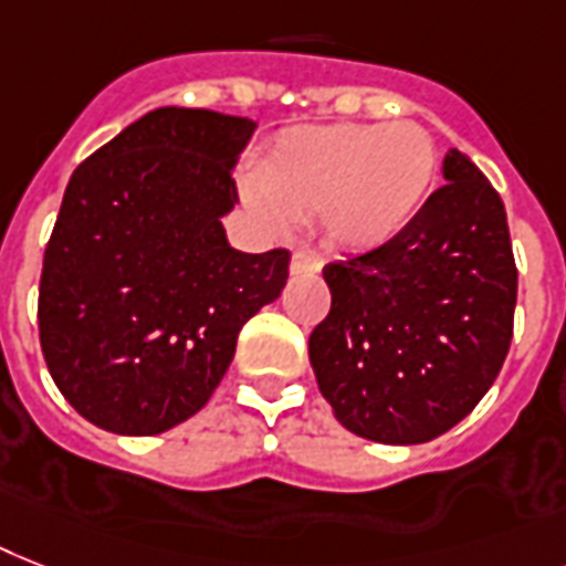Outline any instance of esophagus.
Listing matches in <instances>:
<instances>
[{
    "label": "esophagus",
    "mask_w": 566,
    "mask_h": 566,
    "mask_svg": "<svg viewBox=\"0 0 566 566\" xmlns=\"http://www.w3.org/2000/svg\"><path fill=\"white\" fill-rule=\"evenodd\" d=\"M323 270V255L311 247H298L291 259V273L293 275H314Z\"/></svg>",
    "instance_id": "34e87169"
}]
</instances>
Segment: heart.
Here are the masks:
<instances>
[{"mask_svg": "<svg viewBox=\"0 0 566 566\" xmlns=\"http://www.w3.org/2000/svg\"><path fill=\"white\" fill-rule=\"evenodd\" d=\"M439 174L433 136L412 122L298 127L255 171L252 206L270 227L323 220L339 250H378L410 227Z\"/></svg>", "mask_w": 566, "mask_h": 566, "instance_id": "obj_1", "label": "heart"}]
</instances>
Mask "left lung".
Returning a JSON list of instances; mask_svg holds the SVG:
<instances>
[{
	"label": "left lung",
	"instance_id": "obj_1",
	"mask_svg": "<svg viewBox=\"0 0 566 566\" xmlns=\"http://www.w3.org/2000/svg\"><path fill=\"white\" fill-rule=\"evenodd\" d=\"M444 179L401 235L323 268L331 311L307 339L311 366L334 418L371 442L448 433L512 346L517 268L503 200L459 150Z\"/></svg>",
	"mask_w": 566,
	"mask_h": 566
}]
</instances>
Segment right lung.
Here are the masks:
<instances>
[{
	"label": "right lung",
	"instance_id": "obj_1",
	"mask_svg": "<svg viewBox=\"0 0 566 566\" xmlns=\"http://www.w3.org/2000/svg\"><path fill=\"white\" fill-rule=\"evenodd\" d=\"M255 124L159 107L72 174L45 243L36 323L54 384L86 421L156 436L209 403L238 331L279 298L291 252H238L220 218Z\"/></svg>",
	"mask_w": 566,
	"mask_h": 566
}]
</instances>
